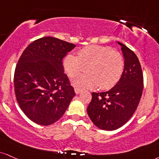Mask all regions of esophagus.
Returning <instances> with one entry per match:
<instances>
[{
  "label": "esophagus",
  "mask_w": 159,
  "mask_h": 159,
  "mask_svg": "<svg viewBox=\"0 0 159 159\" xmlns=\"http://www.w3.org/2000/svg\"><path fill=\"white\" fill-rule=\"evenodd\" d=\"M75 92L76 94H80V93H81V89H78V88H75Z\"/></svg>",
  "instance_id": "34e87169"
}]
</instances>
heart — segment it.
I'll return each instance as SVG.
<instances>
[{"mask_svg":"<svg viewBox=\"0 0 159 159\" xmlns=\"http://www.w3.org/2000/svg\"><path fill=\"white\" fill-rule=\"evenodd\" d=\"M65 72L70 78L87 71L72 81L78 89H101L113 87L121 78L124 68L123 56L106 46H88L81 49L77 55L68 54L64 63Z\"/></svg>","mask_w":159,"mask_h":159,"instance_id":"1","label":"heart"}]
</instances>
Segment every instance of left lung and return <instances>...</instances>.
I'll use <instances>...</instances> for the list:
<instances>
[{"label": "left lung", "instance_id": "left-lung-1", "mask_svg": "<svg viewBox=\"0 0 159 159\" xmlns=\"http://www.w3.org/2000/svg\"><path fill=\"white\" fill-rule=\"evenodd\" d=\"M124 68L119 81L109 91L92 93L87 113L96 127L115 130L122 127L134 114L144 87V77L139 58L123 43Z\"/></svg>", "mask_w": 159, "mask_h": 159}]
</instances>
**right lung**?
<instances>
[{"instance_id":"add662e5","label":"right lung","mask_w":159,"mask_h":159,"mask_svg":"<svg viewBox=\"0 0 159 159\" xmlns=\"http://www.w3.org/2000/svg\"><path fill=\"white\" fill-rule=\"evenodd\" d=\"M75 47L58 38L44 37L30 43L20 55L14 75L15 96L35 123H55L75 95L62 65L63 58Z\"/></svg>"}]
</instances>
